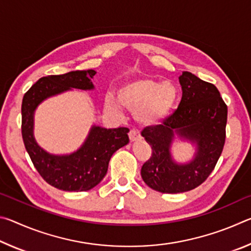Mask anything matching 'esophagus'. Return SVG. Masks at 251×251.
<instances>
[{
    "label": "esophagus",
    "instance_id": "34e87169",
    "mask_svg": "<svg viewBox=\"0 0 251 251\" xmlns=\"http://www.w3.org/2000/svg\"><path fill=\"white\" fill-rule=\"evenodd\" d=\"M128 137H129V139H130V142H136V141H138L141 136H139L138 130L131 129V130L129 131V134H128Z\"/></svg>",
    "mask_w": 251,
    "mask_h": 251
}]
</instances>
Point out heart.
Instances as JSON below:
<instances>
[{
  "mask_svg": "<svg viewBox=\"0 0 251 251\" xmlns=\"http://www.w3.org/2000/svg\"><path fill=\"white\" fill-rule=\"evenodd\" d=\"M118 101L135 112V117L143 125H156L171 116L175 109L178 91L169 82H159L150 77L127 82L117 90ZM105 109L112 114H120L117 101L107 96Z\"/></svg>",
  "mask_w": 251,
  "mask_h": 251,
  "instance_id": "heart-1",
  "label": "heart"
}]
</instances>
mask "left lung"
<instances>
[{
  "instance_id": "1",
  "label": "left lung",
  "mask_w": 251,
  "mask_h": 251,
  "mask_svg": "<svg viewBox=\"0 0 251 251\" xmlns=\"http://www.w3.org/2000/svg\"><path fill=\"white\" fill-rule=\"evenodd\" d=\"M179 83L182 97L178 108L163 124L142 131L152 150L142 167V178L159 193H185L202 184L214 171L226 139L228 110L217 87L189 72H182ZM176 135L197 146L188 163L179 164L172 158Z\"/></svg>"
}]
</instances>
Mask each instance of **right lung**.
<instances>
[{
	"instance_id": "add662e5",
	"label": "right lung",
	"mask_w": 251,
	"mask_h": 251,
	"mask_svg": "<svg viewBox=\"0 0 251 251\" xmlns=\"http://www.w3.org/2000/svg\"><path fill=\"white\" fill-rule=\"evenodd\" d=\"M95 74L94 70H87L46 76L37 80L23 97L22 137L25 148L43 179L65 192H86L99 185L107 173L110 157L129 142V129L126 127L107 129L96 125L92 126L83 145L71 154H50L35 141L34 114L37 106L72 88L94 90L92 78Z\"/></svg>"
}]
</instances>
